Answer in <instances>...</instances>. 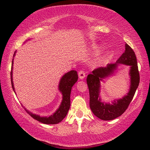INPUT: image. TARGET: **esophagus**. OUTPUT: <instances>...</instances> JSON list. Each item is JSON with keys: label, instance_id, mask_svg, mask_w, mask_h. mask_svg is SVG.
Returning a JSON list of instances; mask_svg holds the SVG:
<instances>
[{"label": "esophagus", "instance_id": "1", "mask_svg": "<svg viewBox=\"0 0 150 150\" xmlns=\"http://www.w3.org/2000/svg\"><path fill=\"white\" fill-rule=\"evenodd\" d=\"M78 75H79V77L80 79H83L85 77V73L84 71H79V73H78Z\"/></svg>", "mask_w": 150, "mask_h": 150}]
</instances>
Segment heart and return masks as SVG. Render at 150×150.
Masks as SVG:
<instances>
[{
	"label": "heart",
	"instance_id": "b5f03b06",
	"mask_svg": "<svg viewBox=\"0 0 150 150\" xmlns=\"http://www.w3.org/2000/svg\"><path fill=\"white\" fill-rule=\"evenodd\" d=\"M95 51H96L97 53H99V52H100L101 51V48L100 47H97L95 49Z\"/></svg>",
	"mask_w": 150,
	"mask_h": 150
}]
</instances>
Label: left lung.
<instances>
[{
    "instance_id": "obj_1",
    "label": "left lung",
    "mask_w": 150,
    "mask_h": 150,
    "mask_svg": "<svg viewBox=\"0 0 150 150\" xmlns=\"http://www.w3.org/2000/svg\"><path fill=\"white\" fill-rule=\"evenodd\" d=\"M125 50L115 63L108 64L105 67H99L88 75L87 83L89 91V106L92 112L102 120L109 121L120 117L125 112L134 97L139 83V74L134 51L125 44ZM120 64L130 66V85L129 91L122 98L115 99L110 104L101 100L100 81L113 74Z\"/></svg>"
}]
</instances>
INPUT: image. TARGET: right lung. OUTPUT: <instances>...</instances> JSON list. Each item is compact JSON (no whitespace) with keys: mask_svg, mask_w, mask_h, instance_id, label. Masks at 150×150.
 <instances>
[{"mask_svg":"<svg viewBox=\"0 0 150 150\" xmlns=\"http://www.w3.org/2000/svg\"><path fill=\"white\" fill-rule=\"evenodd\" d=\"M16 51L14 53V57L15 56ZM13 60L14 58L12 61V67H11V85L13 87V91H15V87H14L13 79ZM78 79V75L76 71L72 70L69 71L68 73H65V75H63V77L61 78L60 81L59 83V90L61 93H62V101L59 105V108L57 109L55 112H54L51 115L45 116V117H42L39 115H37L35 113H33L30 111H28L27 109L25 110L31 116V117L39 121V122H41L45 124H57L61 122L64 118L66 117L67 114L69 109L70 108L71 105V101H70V95L72 87L73 86L76 82L77 81Z\"/></svg>","mask_w":150,"mask_h":150,"instance_id":"right-lung-1","label":"right lung"}]
</instances>
